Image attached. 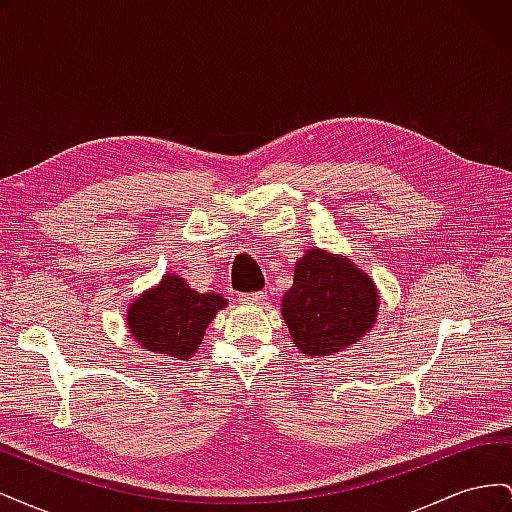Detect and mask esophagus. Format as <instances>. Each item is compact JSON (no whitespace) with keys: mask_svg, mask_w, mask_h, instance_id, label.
Here are the masks:
<instances>
[{"mask_svg":"<svg viewBox=\"0 0 512 512\" xmlns=\"http://www.w3.org/2000/svg\"><path fill=\"white\" fill-rule=\"evenodd\" d=\"M267 299V292L265 290H258V292H241L239 294V301L243 303H262Z\"/></svg>","mask_w":512,"mask_h":512,"instance_id":"1","label":"esophagus"}]
</instances>
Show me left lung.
<instances>
[{"label":"left lung","mask_w":512,"mask_h":512,"mask_svg":"<svg viewBox=\"0 0 512 512\" xmlns=\"http://www.w3.org/2000/svg\"><path fill=\"white\" fill-rule=\"evenodd\" d=\"M282 314L303 354L329 356L374 327L378 294L374 282L350 260L309 250L294 267Z\"/></svg>","instance_id":"left-lung-1"}]
</instances>
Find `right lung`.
<instances>
[{
  "instance_id": "right-lung-1",
  "label": "right lung",
  "mask_w": 512,
  "mask_h": 512,
  "mask_svg": "<svg viewBox=\"0 0 512 512\" xmlns=\"http://www.w3.org/2000/svg\"><path fill=\"white\" fill-rule=\"evenodd\" d=\"M226 307L220 294H200L179 275L168 273L158 288L145 292L128 309V327L138 344L151 352L185 361L203 342L207 324Z\"/></svg>"
}]
</instances>
